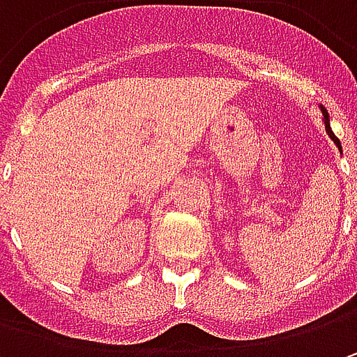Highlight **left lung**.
Wrapping results in <instances>:
<instances>
[{
	"label": "left lung",
	"instance_id": "1",
	"mask_svg": "<svg viewBox=\"0 0 357 357\" xmlns=\"http://www.w3.org/2000/svg\"><path fill=\"white\" fill-rule=\"evenodd\" d=\"M320 111H322V121H324V127H326V132H328V137H330V139L334 141V144L337 146V151L342 153V144H340V139H337L336 135L332 132V127H330V115H328V111L324 109L322 105H320Z\"/></svg>",
	"mask_w": 357,
	"mask_h": 357
}]
</instances>
